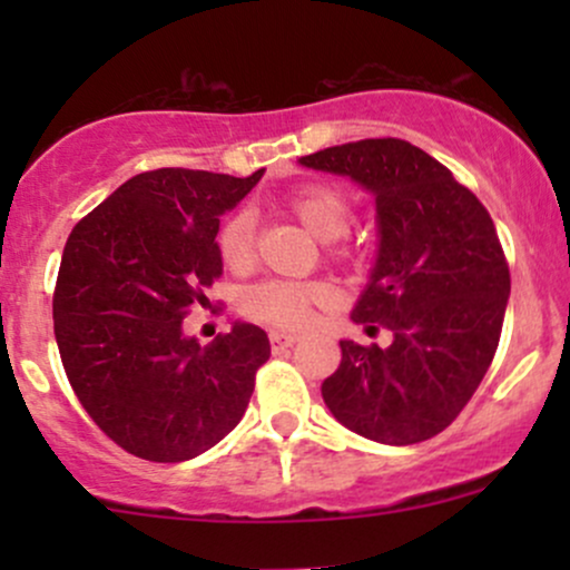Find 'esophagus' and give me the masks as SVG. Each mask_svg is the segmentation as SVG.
Instances as JSON below:
<instances>
[{
	"instance_id": "1",
	"label": "esophagus",
	"mask_w": 570,
	"mask_h": 570,
	"mask_svg": "<svg viewBox=\"0 0 570 570\" xmlns=\"http://www.w3.org/2000/svg\"><path fill=\"white\" fill-rule=\"evenodd\" d=\"M294 343H299V335H294V332H271V345H273V351L292 348Z\"/></svg>"
}]
</instances>
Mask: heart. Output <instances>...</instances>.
<instances>
[{
	"label": "heart",
	"mask_w": 570,
	"mask_h": 570,
	"mask_svg": "<svg viewBox=\"0 0 570 570\" xmlns=\"http://www.w3.org/2000/svg\"><path fill=\"white\" fill-rule=\"evenodd\" d=\"M284 208L294 214L316 238L335 240L348 233L353 222V206L343 189L307 181L294 187L284 198ZM217 252L227 271L244 273L257 259V219L252 208H238L222 222L217 233ZM332 254L343 248L332 246ZM332 292L322 281H286L271 278L254 284L244 294V311L254 322L276 326V330H303L311 322L313 307L330 303Z\"/></svg>",
	"instance_id": "heart-1"
}]
</instances>
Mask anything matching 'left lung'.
Masks as SVG:
<instances>
[{
	"mask_svg": "<svg viewBox=\"0 0 570 570\" xmlns=\"http://www.w3.org/2000/svg\"><path fill=\"white\" fill-rule=\"evenodd\" d=\"M375 195V271L351 318L394 343L340 340L322 394L345 429L383 444L431 440L455 421L499 348L509 265L480 198L402 139H364L299 158Z\"/></svg>",
	"mask_w": 570,
	"mask_h": 570,
	"instance_id": "8db88e82",
	"label": "left lung"
}]
</instances>
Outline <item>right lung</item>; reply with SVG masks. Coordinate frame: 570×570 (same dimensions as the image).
Returning a JSON list of instances; mask_svg holds the SVG:
<instances>
[{
    "mask_svg": "<svg viewBox=\"0 0 570 570\" xmlns=\"http://www.w3.org/2000/svg\"><path fill=\"white\" fill-rule=\"evenodd\" d=\"M193 168L144 171L82 217L63 246L53 326L94 423L144 461L179 463L238 426L271 356L259 326L212 345L181 322L222 276L219 217L259 181Z\"/></svg>",
    "mask_w": 570,
    "mask_h": 570,
    "instance_id": "1",
    "label": "right lung"
}]
</instances>
